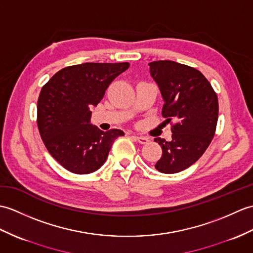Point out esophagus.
<instances>
[{
	"label": "esophagus",
	"instance_id": "1",
	"mask_svg": "<svg viewBox=\"0 0 253 253\" xmlns=\"http://www.w3.org/2000/svg\"><path fill=\"white\" fill-rule=\"evenodd\" d=\"M134 139H136V141H138V142H139L140 144H145V143H148L149 141H150V139H149V138H146V137H142V136L134 137Z\"/></svg>",
	"mask_w": 253,
	"mask_h": 253
}]
</instances>
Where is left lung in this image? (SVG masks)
I'll return each instance as SVG.
<instances>
[{"label":"left lung","mask_w":253,"mask_h":253,"mask_svg":"<svg viewBox=\"0 0 253 253\" xmlns=\"http://www.w3.org/2000/svg\"><path fill=\"white\" fill-rule=\"evenodd\" d=\"M149 66L165 101L162 114L171 124L172 132L171 141L154 139L163 150L155 168L163 173H177L196 163L212 140L218 123V96L202 72L192 67L170 60Z\"/></svg>","instance_id":"1"}]
</instances>
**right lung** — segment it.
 Listing matches in <instances>:
<instances>
[{
	"mask_svg": "<svg viewBox=\"0 0 253 253\" xmlns=\"http://www.w3.org/2000/svg\"><path fill=\"white\" fill-rule=\"evenodd\" d=\"M128 62H86L61 69L42 87L38 100V127L50 155L69 171L87 174L107 161L120 129L102 131L90 124V108L101 101Z\"/></svg>",
	"mask_w": 253,
	"mask_h": 253,
	"instance_id": "1",
	"label": "right lung"
}]
</instances>
